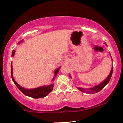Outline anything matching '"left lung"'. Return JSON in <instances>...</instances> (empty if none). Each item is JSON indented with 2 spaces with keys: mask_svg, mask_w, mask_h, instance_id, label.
Listing matches in <instances>:
<instances>
[{
  "mask_svg": "<svg viewBox=\"0 0 123 123\" xmlns=\"http://www.w3.org/2000/svg\"><path fill=\"white\" fill-rule=\"evenodd\" d=\"M105 44H106V43H105ZM112 71H113V66L112 67V68H111V70L110 73V74H109V75H108V77H107V78L106 79V80H104V82H102L101 83H100V85L92 87V88H90V89H89V90L87 91H86V90L85 89H84V88H78V90H80V91H82V92H87V93H90V94L95 93H97V92H98L99 91H100L104 87L107 85V83H109V81H110L111 77V75H112Z\"/></svg>",
  "mask_w": 123,
  "mask_h": 123,
  "instance_id": "8db88e82",
  "label": "left lung"
}]
</instances>
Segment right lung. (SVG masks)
Wrapping results in <instances>:
<instances>
[{
  "mask_svg": "<svg viewBox=\"0 0 123 123\" xmlns=\"http://www.w3.org/2000/svg\"><path fill=\"white\" fill-rule=\"evenodd\" d=\"M20 42V43H21ZM15 50H13L12 51V56H14L15 54ZM60 68V67L57 69L55 70V76L57 75L58 72H59ZM13 69H12V64H11V77L12 79V80L14 82L15 85H16V86L17 87V88L22 92L23 94H25L26 96H27L32 97L34 98H43L46 96L50 92L52 91L53 90V87L54 85L53 84L50 85L48 86H43L38 87V88H34V89H30V90H27L23 87H22L21 86H19L17 82L15 81L14 78L13 77ZM53 80H54V78H53Z\"/></svg>",
  "mask_w": 123,
  "mask_h": 123,
  "instance_id": "obj_1",
  "label": "right lung"
}]
</instances>
